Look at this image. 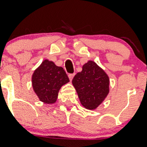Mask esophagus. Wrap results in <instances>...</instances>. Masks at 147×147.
I'll list each match as a JSON object with an SVG mask.
<instances>
[{"label": "esophagus", "mask_w": 147, "mask_h": 147, "mask_svg": "<svg viewBox=\"0 0 147 147\" xmlns=\"http://www.w3.org/2000/svg\"><path fill=\"white\" fill-rule=\"evenodd\" d=\"M74 76H75V74H69V78L70 79V81L72 80V78H73Z\"/></svg>", "instance_id": "34e87169"}]
</instances>
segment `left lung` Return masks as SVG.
I'll return each mask as SVG.
<instances>
[{"mask_svg":"<svg viewBox=\"0 0 147 147\" xmlns=\"http://www.w3.org/2000/svg\"><path fill=\"white\" fill-rule=\"evenodd\" d=\"M72 84L82 105L88 109L97 108L109 90L108 76L92 61L82 66V71L74 76Z\"/></svg>","mask_w":147,"mask_h":147,"instance_id":"1","label":"left lung"}]
</instances>
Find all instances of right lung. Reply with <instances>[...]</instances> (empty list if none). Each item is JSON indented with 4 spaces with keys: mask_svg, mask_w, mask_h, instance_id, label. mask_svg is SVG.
<instances>
[{
    "mask_svg": "<svg viewBox=\"0 0 147 147\" xmlns=\"http://www.w3.org/2000/svg\"><path fill=\"white\" fill-rule=\"evenodd\" d=\"M69 82V78L61 67L45 60L32 76V86L39 99L45 103L55 102L59 89Z\"/></svg>",
    "mask_w": 147,
    "mask_h": 147,
    "instance_id": "right-lung-1",
    "label": "right lung"
}]
</instances>
